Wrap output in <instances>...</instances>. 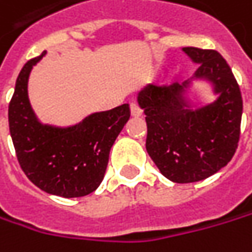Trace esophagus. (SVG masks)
Here are the masks:
<instances>
[{
    "label": "esophagus",
    "mask_w": 252,
    "mask_h": 252,
    "mask_svg": "<svg viewBox=\"0 0 252 252\" xmlns=\"http://www.w3.org/2000/svg\"><path fill=\"white\" fill-rule=\"evenodd\" d=\"M130 112H132L133 116H140L142 115V109L139 106V103L137 102H134L133 100L132 103H130Z\"/></svg>",
    "instance_id": "1"
}]
</instances>
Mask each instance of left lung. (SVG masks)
Wrapping results in <instances>:
<instances>
[{
    "mask_svg": "<svg viewBox=\"0 0 252 252\" xmlns=\"http://www.w3.org/2000/svg\"><path fill=\"white\" fill-rule=\"evenodd\" d=\"M197 63L194 79H206L219 94L216 102L190 109L186 89L191 81L150 83L137 102L147 123L146 150L160 173L174 183H194L217 173L233 158L240 140L243 97L233 70L214 49L187 46Z\"/></svg>",
    "mask_w": 252,
    "mask_h": 252,
    "instance_id": "left-lung-1",
    "label": "left lung"
}]
</instances>
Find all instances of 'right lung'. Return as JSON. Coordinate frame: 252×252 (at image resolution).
Here are the masks:
<instances>
[{
  "instance_id": "right-lung-1",
  "label": "right lung",
  "mask_w": 252,
  "mask_h": 252,
  "mask_svg": "<svg viewBox=\"0 0 252 252\" xmlns=\"http://www.w3.org/2000/svg\"><path fill=\"white\" fill-rule=\"evenodd\" d=\"M46 52L19 72L8 106L9 133L19 166L36 187L65 198L94 191L105 177L109 152L130 118L129 105L92 113L70 127L42 125L28 99V78Z\"/></svg>"
}]
</instances>
